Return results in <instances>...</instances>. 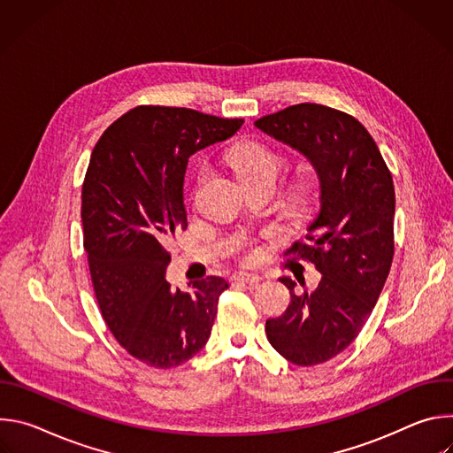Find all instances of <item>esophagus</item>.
<instances>
[{"label": "esophagus", "instance_id": "34e87169", "mask_svg": "<svg viewBox=\"0 0 453 453\" xmlns=\"http://www.w3.org/2000/svg\"><path fill=\"white\" fill-rule=\"evenodd\" d=\"M234 280H238V281H243V283H247V285H256V283H260V274H256V273H238V274H234Z\"/></svg>", "mask_w": 453, "mask_h": 453}]
</instances>
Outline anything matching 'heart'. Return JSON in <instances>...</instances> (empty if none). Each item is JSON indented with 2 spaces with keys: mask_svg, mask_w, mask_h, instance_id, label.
Masks as SVG:
<instances>
[{
  "mask_svg": "<svg viewBox=\"0 0 453 453\" xmlns=\"http://www.w3.org/2000/svg\"><path fill=\"white\" fill-rule=\"evenodd\" d=\"M229 161L240 180L256 177L274 180L283 166V157L278 152L254 142L238 143L236 147H233V150L229 152Z\"/></svg>",
  "mask_w": 453,
  "mask_h": 453,
  "instance_id": "obj_1",
  "label": "heart"
}]
</instances>
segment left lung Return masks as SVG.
<instances>
[{
    "label": "left lung",
    "mask_w": 453,
    "mask_h": 453,
    "mask_svg": "<svg viewBox=\"0 0 453 453\" xmlns=\"http://www.w3.org/2000/svg\"><path fill=\"white\" fill-rule=\"evenodd\" d=\"M254 125L299 150L315 168L320 197L306 242L285 254L322 274L313 292L290 290L283 315L265 322L273 348L296 365L337 357L360 334L389 276L395 256V184L374 140L353 116L297 104Z\"/></svg>",
    "instance_id": "1"
}]
</instances>
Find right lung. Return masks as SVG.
I'll return each mask as SVG.
<instances>
[{
  "mask_svg": "<svg viewBox=\"0 0 453 453\" xmlns=\"http://www.w3.org/2000/svg\"><path fill=\"white\" fill-rule=\"evenodd\" d=\"M242 118L140 105L105 128L82 184L84 249L107 328L140 362L170 369L208 342L224 278L172 290L170 234L188 227L182 184L189 156L231 138Z\"/></svg>",
  "mask_w": 453,
  "mask_h": 453,
  "instance_id": "add662e5",
  "label": "right lung"
}]
</instances>
